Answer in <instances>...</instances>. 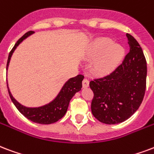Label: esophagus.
<instances>
[{"instance_id": "esophagus-1", "label": "esophagus", "mask_w": 154, "mask_h": 154, "mask_svg": "<svg viewBox=\"0 0 154 154\" xmlns=\"http://www.w3.org/2000/svg\"><path fill=\"white\" fill-rule=\"evenodd\" d=\"M89 85H90V82H89L88 79L85 78V79L82 81V86H83V88H87L89 86Z\"/></svg>"}]
</instances>
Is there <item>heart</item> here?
<instances>
[{
    "label": "heart",
    "instance_id": "1",
    "mask_svg": "<svg viewBox=\"0 0 154 154\" xmlns=\"http://www.w3.org/2000/svg\"><path fill=\"white\" fill-rule=\"evenodd\" d=\"M87 55L90 59H95L92 64L94 72L104 76L120 65L125 56V48L119 43H114L112 38L101 37L90 43Z\"/></svg>",
    "mask_w": 154,
    "mask_h": 154
}]
</instances>
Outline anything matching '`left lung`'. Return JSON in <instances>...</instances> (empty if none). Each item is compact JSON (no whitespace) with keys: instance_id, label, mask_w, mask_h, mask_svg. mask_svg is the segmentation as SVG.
<instances>
[{"instance_id":"1","label":"left lung","mask_w":154,"mask_h":154,"mask_svg":"<svg viewBox=\"0 0 154 154\" xmlns=\"http://www.w3.org/2000/svg\"><path fill=\"white\" fill-rule=\"evenodd\" d=\"M130 51L111 74L90 82L94 92L91 111L106 124H116L129 119L142 103L146 88L147 64L140 46L127 34Z\"/></svg>"}]
</instances>
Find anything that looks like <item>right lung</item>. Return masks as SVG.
<instances>
[{
    "mask_svg": "<svg viewBox=\"0 0 154 154\" xmlns=\"http://www.w3.org/2000/svg\"><path fill=\"white\" fill-rule=\"evenodd\" d=\"M32 34H34V31H29V32L26 33L25 35H23L22 38H20L17 43H15L14 47L13 48V49L9 54V57H8V60H7V70L9 68L11 56L13 53L14 52L15 49L17 48V46L19 45L22 41ZM83 79H84V76L81 74L69 79L64 83L60 91L59 92L57 96L53 100L48 104L41 106L38 107H27V106L22 105L12 95L11 92L9 90L8 82H7V88H8V91H9V97L11 98L13 103L26 118H27L28 119H30L34 123H37V124H51L58 121L59 119H61L65 115L68 107H69L70 100L75 95L76 93L79 92L80 90H82Z\"/></svg>",
    "mask_w": 154,
    "mask_h": 154,
    "instance_id": "right-lung-1",
    "label": "right lung"
}]
</instances>
